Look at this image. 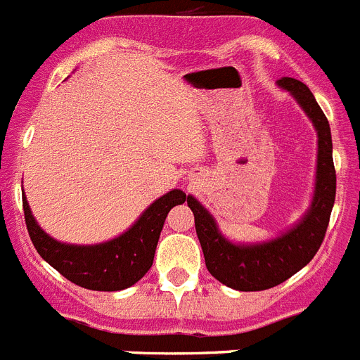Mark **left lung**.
I'll list each match as a JSON object with an SVG mask.
<instances>
[{
	"label": "left lung",
	"mask_w": 360,
	"mask_h": 360,
	"mask_svg": "<svg viewBox=\"0 0 360 360\" xmlns=\"http://www.w3.org/2000/svg\"><path fill=\"white\" fill-rule=\"evenodd\" d=\"M278 84L290 91L317 131L316 189L303 218L274 240L236 245L219 232L216 219L195 196H187L207 270L219 283L241 292L272 288L308 265L323 243L335 202V167L328 119L307 84L292 77L279 79Z\"/></svg>",
	"instance_id": "left-lung-1"
}]
</instances>
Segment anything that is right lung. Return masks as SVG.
<instances>
[{
  "instance_id": "right-lung-1",
  "label": "right lung",
  "mask_w": 360,
  "mask_h": 360,
  "mask_svg": "<svg viewBox=\"0 0 360 360\" xmlns=\"http://www.w3.org/2000/svg\"><path fill=\"white\" fill-rule=\"evenodd\" d=\"M186 198L180 189L165 193L124 234L98 245L61 243L37 225L27 198H23V211L32 243L44 262L79 287L117 292L135 285L151 269L167 212Z\"/></svg>"
}]
</instances>
